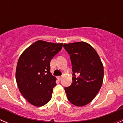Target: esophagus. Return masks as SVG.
Returning <instances> with one entry per match:
<instances>
[{
  "label": "esophagus",
  "instance_id": "34e87169",
  "mask_svg": "<svg viewBox=\"0 0 123 123\" xmlns=\"http://www.w3.org/2000/svg\"><path fill=\"white\" fill-rule=\"evenodd\" d=\"M57 79H58V81H60L61 79H62V76H58L57 77Z\"/></svg>",
  "mask_w": 123,
  "mask_h": 123
}]
</instances>
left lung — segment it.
<instances>
[{"label": "left lung", "mask_w": 123, "mask_h": 123, "mask_svg": "<svg viewBox=\"0 0 123 123\" xmlns=\"http://www.w3.org/2000/svg\"><path fill=\"white\" fill-rule=\"evenodd\" d=\"M63 47L72 64L73 82L65 87L67 98L76 106H84L95 98L100 89L104 66L95 50L86 42L64 44Z\"/></svg>", "instance_id": "1"}]
</instances>
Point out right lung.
Here are the masks:
<instances>
[{"label": "right lung", "instance_id": "1", "mask_svg": "<svg viewBox=\"0 0 123 123\" xmlns=\"http://www.w3.org/2000/svg\"><path fill=\"white\" fill-rule=\"evenodd\" d=\"M63 43L37 41L28 47L18 61L16 81L19 92L29 103L41 106L52 98L56 78L50 73L51 60L62 50Z\"/></svg>", "mask_w": 123, "mask_h": 123}]
</instances>
